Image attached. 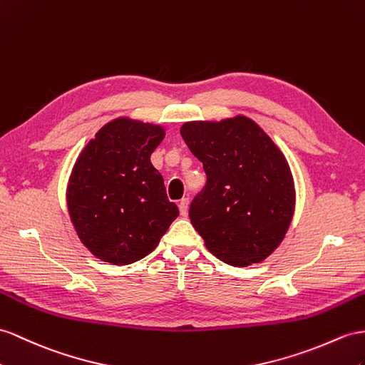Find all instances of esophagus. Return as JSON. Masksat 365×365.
<instances>
[{
  "label": "esophagus",
  "instance_id": "1",
  "mask_svg": "<svg viewBox=\"0 0 365 365\" xmlns=\"http://www.w3.org/2000/svg\"><path fill=\"white\" fill-rule=\"evenodd\" d=\"M188 207H190V200L188 199H182L179 202V211H180L182 216H186V214H188Z\"/></svg>",
  "mask_w": 365,
  "mask_h": 365
}]
</instances>
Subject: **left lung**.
Returning <instances> with one entry per match:
<instances>
[{"instance_id":"1","label":"left lung","mask_w":365,"mask_h":365,"mask_svg":"<svg viewBox=\"0 0 365 365\" xmlns=\"http://www.w3.org/2000/svg\"><path fill=\"white\" fill-rule=\"evenodd\" d=\"M180 134L207 174L190 207L205 245L230 265L264 260L282 242L294 211L293 175L284 154L242 115L190 121Z\"/></svg>"}]
</instances>
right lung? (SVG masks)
Here are the masks:
<instances>
[{
	"mask_svg": "<svg viewBox=\"0 0 365 365\" xmlns=\"http://www.w3.org/2000/svg\"><path fill=\"white\" fill-rule=\"evenodd\" d=\"M165 129L117 118L83 149L68 186V210L80 240L93 256L114 265L143 259L179 216L168 200L151 154Z\"/></svg>",
	"mask_w": 365,
	"mask_h": 365,
	"instance_id": "obj_1",
	"label": "right lung"
}]
</instances>
